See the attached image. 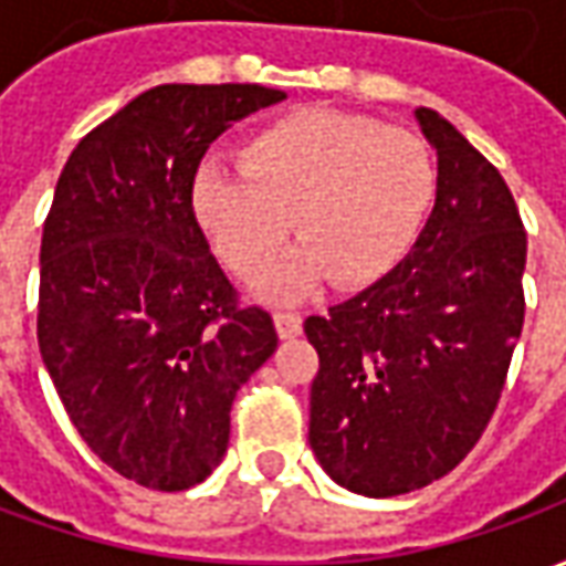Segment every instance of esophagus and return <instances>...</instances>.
Returning a JSON list of instances; mask_svg holds the SVG:
<instances>
[{
    "label": "esophagus",
    "instance_id": "obj_1",
    "mask_svg": "<svg viewBox=\"0 0 566 566\" xmlns=\"http://www.w3.org/2000/svg\"><path fill=\"white\" fill-rule=\"evenodd\" d=\"M275 331H279V336L282 339H294V336H300L303 333V318L296 315V312H275Z\"/></svg>",
    "mask_w": 566,
    "mask_h": 566
}]
</instances>
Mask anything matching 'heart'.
I'll list each match as a JSON object with an SVG mask.
<instances>
[{"label": "heart", "mask_w": 566, "mask_h": 566, "mask_svg": "<svg viewBox=\"0 0 566 566\" xmlns=\"http://www.w3.org/2000/svg\"><path fill=\"white\" fill-rule=\"evenodd\" d=\"M437 197V160L421 136L381 120L306 108L258 129L242 163L209 160L193 211L239 275L270 266L291 233L303 239L260 291L279 300L336 284H373L416 242Z\"/></svg>", "instance_id": "b5f03b06"}]
</instances>
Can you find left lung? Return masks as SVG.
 Returning a JSON list of instances; mask_svg holds the SVG:
<instances>
[{
  "mask_svg": "<svg viewBox=\"0 0 566 566\" xmlns=\"http://www.w3.org/2000/svg\"><path fill=\"white\" fill-rule=\"evenodd\" d=\"M437 202L388 275L303 324L318 352L308 446L336 485L397 497L470 454L522 336L527 235L503 175L433 108Z\"/></svg>",
  "mask_w": 566,
  "mask_h": 566,
  "instance_id": "8db88e82",
  "label": "left lung"
}]
</instances>
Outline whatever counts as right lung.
I'll return each mask as SVG.
<instances>
[{
    "instance_id": "obj_1",
    "label": "right lung",
    "mask_w": 566,
    "mask_h": 566,
    "mask_svg": "<svg viewBox=\"0 0 566 566\" xmlns=\"http://www.w3.org/2000/svg\"><path fill=\"white\" fill-rule=\"evenodd\" d=\"M287 99L260 84H160L69 154L42 233L39 348L69 421L115 473L187 491L221 463L235 391L275 352L235 306L193 214L223 129Z\"/></svg>"
}]
</instances>
